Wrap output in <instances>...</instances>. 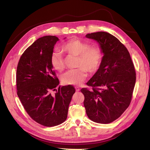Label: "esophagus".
Returning <instances> with one entry per match:
<instances>
[{
	"label": "esophagus",
	"mask_w": 150,
	"mask_h": 150,
	"mask_svg": "<svg viewBox=\"0 0 150 150\" xmlns=\"http://www.w3.org/2000/svg\"><path fill=\"white\" fill-rule=\"evenodd\" d=\"M75 90H76V91H80L81 89H80V88H79V87L76 86L75 87Z\"/></svg>",
	"instance_id": "esophagus-1"
}]
</instances>
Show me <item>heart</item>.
I'll use <instances>...</instances> for the list:
<instances>
[{
    "label": "heart",
    "mask_w": 150,
    "mask_h": 150,
    "mask_svg": "<svg viewBox=\"0 0 150 150\" xmlns=\"http://www.w3.org/2000/svg\"><path fill=\"white\" fill-rule=\"evenodd\" d=\"M62 50L69 55L77 56L76 66L77 69L69 70L62 76L64 84L79 86L87 78V71L91 73L99 69L103 58V52L99 46L79 39H72L62 46ZM50 62L53 68L58 71L64 69L65 64L62 53L58 50L52 52Z\"/></svg>",
    "instance_id": "1"
}]
</instances>
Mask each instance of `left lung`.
Segmentation results:
<instances>
[{
  "mask_svg": "<svg viewBox=\"0 0 150 150\" xmlns=\"http://www.w3.org/2000/svg\"><path fill=\"white\" fill-rule=\"evenodd\" d=\"M86 37L97 41L104 56L99 69L87 82L92 90L81 89L84 106L90 120L108 124L129 106L136 81L135 67L128 50L112 35L98 31Z\"/></svg>",
  "mask_w": 150,
  "mask_h": 150,
  "instance_id": "1",
  "label": "left lung"
}]
</instances>
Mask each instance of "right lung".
Masks as SVG:
<instances>
[{
    "instance_id": "right-lung-1",
    "label": "right lung",
    "mask_w": 150,
    "mask_h": 150,
    "mask_svg": "<svg viewBox=\"0 0 150 150\" xmlns=\"http://www.w3.org/2000/svg\"><path fill=\"white\" fill-rule=\"evenodd\" d=\"M58 40V37L51 35L38 39L22 53L17 68V95L22 106L31 119L47 127L66 120L75 92L71 85L56 88L59 81L50 57Z\"/></svg>"
}]
</instances>
